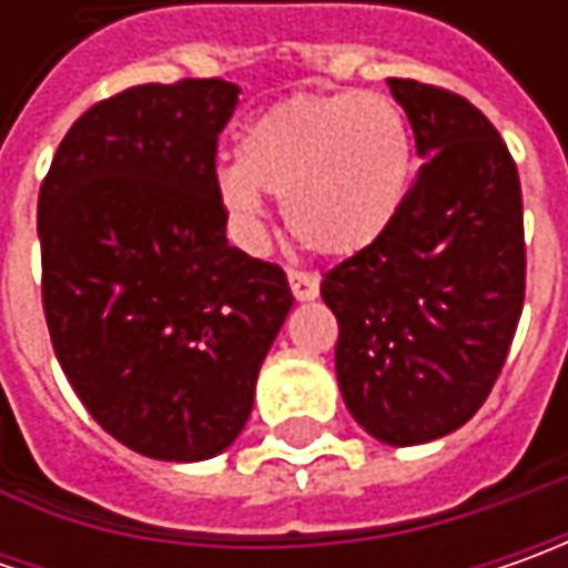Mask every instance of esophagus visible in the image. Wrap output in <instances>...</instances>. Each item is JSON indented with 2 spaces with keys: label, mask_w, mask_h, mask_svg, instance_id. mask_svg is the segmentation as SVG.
<instances>
[{
  "label": "esophagus",
  "mask_w": 568,
  "mask_h": 568,
  "mask_svg": "<svg viewBox=\"0 0 568 568\" xmlns=\"http://www.w3.org/2000/svg\"><path fill=\"white\" fill-rule=\"evenodd\" d=\"M287 281H291V291H294L296 300L306 303V300H316L318 296V274L291 268V272H287Z\"/></svg>",
  "instance_id": "1"
}]
</instances>
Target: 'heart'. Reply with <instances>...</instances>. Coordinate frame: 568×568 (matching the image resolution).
Instances as JSON below:
<instances>
[{
	"label": "heart",
	"mask_w": 568,
	"mask_h": 568,
	"mask_svg": "<svg viewBox=\"0 0 568 568\" xmlns=\"http://www.w3.org/2000/svg\"><path fill=\"white\" fill-rule=\"evenodd\" d=\"M410 180L414 135L395 100L376 91L294 94L243 129L236 166L217 173V195L246 243L265 230V192L284 202L300 246L351 258L398 221Z\"/></svg>",
	"instance_id": "b5f03b06"
}]
</instances>
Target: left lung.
<instances>
[{
  "label": "left lung",
  "instance_id": "8db88e82",
  "mask_svg": "<svg viewBox=\"0 0 568 568\" xmlns=\"http://www.w3.org/2000/svg\"><path fill=\"white\" fill-rule=\"evenodd\" d=\"M426 164L379 243L322 281L354 420L420 446L487 402L525 303L521 183L493 122L452 91L388 78Z\"/></svg>",
  "mask_w": 568,
  "mask_h": 568
}]
</instances>
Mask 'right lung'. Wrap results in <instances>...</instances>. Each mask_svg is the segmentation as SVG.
<instances>
[{
    "label": "right lung",
    "mask_w": 568,
    "mask_h": 568,
    "mask_svg": "<svg viewBox=\"0 0 568 568\" xmlns=\"http://www.w3.org/2000/svg\"><path fill=\"white\" fill-rule=\"evenodd\" d=\"M240 88L139 84L81 113L37 202L55 361L113 439L205 462L243 433L294 306L284 272L227 243L217 135Z\"/></svg>",
    "instance_id": "obj_1"
}]
</instances>
